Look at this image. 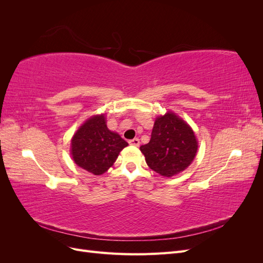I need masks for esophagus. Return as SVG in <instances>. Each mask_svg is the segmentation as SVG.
<instances>
[{
    "mask_svg": "<svg viewBox=\"0 0 263 263\" xmlns=\"http://www.w3.org/2000/svg\"><path fill=\"white\" fill-rule=\"evenodd\" d=\"M129 142V145H133V146H136V147H138L139 146V139L138 138H134V139H132V140H129L128 141Z\"/></svg>",
    "mask_w": 263,
    "mask_h": 263,
    "instance_id": "1",
    "label": "esophagus"
}]
</instances>
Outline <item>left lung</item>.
<instances>
[{
    "instance_id": "1",
    "label": "left lung",
    "mask_w": 263,
    "mask_h": 263,
    "mask_svg": "<svg viewBox=\"0 0 263 263\" xmlns=\"http://www.w3.org/2000/svg\"><path fill=\"white\" fill-rule=\"evenodd\" d=\"M193 129L172 112L156 118L150 141L140 146L151 170L171 178L185 170L197 153Z\"/></svg>"
}]
</instances>
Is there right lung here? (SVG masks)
Segmentation results:
<instances>
[{"mask_svg": "<svg viewBox=\"0 0 263 263\" xmlns=\"http://www.w3.org/2000/svg\"><path fill=\"white\" fill-rule=\"evenodd\" d=\"M126 146L128 144L117 133L107 128L104 114L94 115L73 135L71 155L80 168L101 176L114 164Z\"/></svg>", "mask_w": 263, "mask_h": 263, "instance_id": "add662e5", "label": "right lung"}]
</instances>
